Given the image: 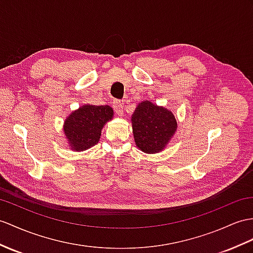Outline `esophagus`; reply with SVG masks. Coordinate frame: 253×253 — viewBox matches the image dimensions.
<instances>
[{"mask_svg": "<svg viewBox=\"0 0 253 253\" xmlns=\"http://www.w3.org/2000/svg\"><path fill=\"white\" fill-rule=\"evenodd\" d=\"M113 108L115 110V113L118 116L123 115V104L120 100H115L113 102Z\"/></svg>", "mask_w": 253, "mask_h": 253, "instance_id": "34e87169", "label": "esophagus"}]
</instances>
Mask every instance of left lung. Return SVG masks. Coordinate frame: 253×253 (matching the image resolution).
Returning a JSON list of instances; mask_svg holds the SVG:
<instances>
[{"label":"left lung","mask_w":253,"mask_h":253,"mask_svg":"<svg viewBox=\"0 0 253 253\" xmlns=\"http://www.w3.org/2000/svg\"><path fill=\"white\" fill-rule=\"evenodd\" d=\"M135 144L141 151L156 153L169 143L177 128L174 115L149 101L141 102L132 116Z\"/></svg>","instance_id":"1"}]
</instances>
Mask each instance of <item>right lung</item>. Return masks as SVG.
I'll list each match as a JSON object with an SVG mask.
<instances>
[{
  "label": "right lung",
  "mask_w": 253,
  "mask_h": 253,
  "mask_svg": "<svg viewBox=\"0 0 253 253\" xmlns=\"http://www.w3.org/2000/svg\"><path fill=\"white\" fill-rule=\"evenodd\" d=\"M110 106L84 105L65 120L64 134L72 149L87 150L95 146L101 137L102 127L113 118Z\"/></svg>",
  "instance_id": "obj_1"
}]
</instances>
